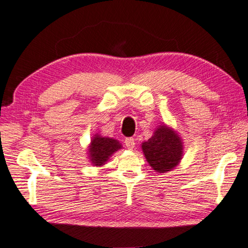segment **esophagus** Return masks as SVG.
I'll return each instance as SVG.
<instances>
[{
  "label": "esophagus",
  "instance_id": "obj_1",
  "mask_svg": "<svg viewBox=\"0 0 248 248\" xmlns=\"http://www.w3.org/2000/svg\"><path fill=\"white\" fill-rule=\"evenodd\" d=\"M124 143L129 150H133L134 146H136V141H134L133 138H127V139L124 140Z\"/></svg>",
  "mask_w": 248,
  "mask_h": 248
}]
</instances>
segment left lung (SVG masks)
I'll list each match as a JSON object with an SVG mask.
<instances>
[{"label":"left lung","mask_w":248,"mask_h":248,"mask_svg":"<svg viewBox=\"0 0 248 248\" xmlns=\"http://www.w3.org/2000/svg\"><path fill=\"white\" fill-rule=\"evenodd\" d=\"M141 148L149 165L159 174L174 170L184 155L183 139L165 124H158L152 137L142 142Z\"/></svg>","instance_id":"left-lung-1"}]
</instances>
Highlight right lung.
<instances>
[{"instance_id": "add662e5", "label": "right lung", "mask_w": 248, "mask_h": 248, "mask_svg": "<svg viewBox=\"0 0 248 248\" xmlns=\"http://www.w3.org/2000/svg\"><path fill=\"white\" fill-rule=\"evenodd\" d=\"M87 157L93 166H103L117 151L123 149V144L114 138L103 137L96 133L87 146Z\"/></svg>"}]
</instances>
